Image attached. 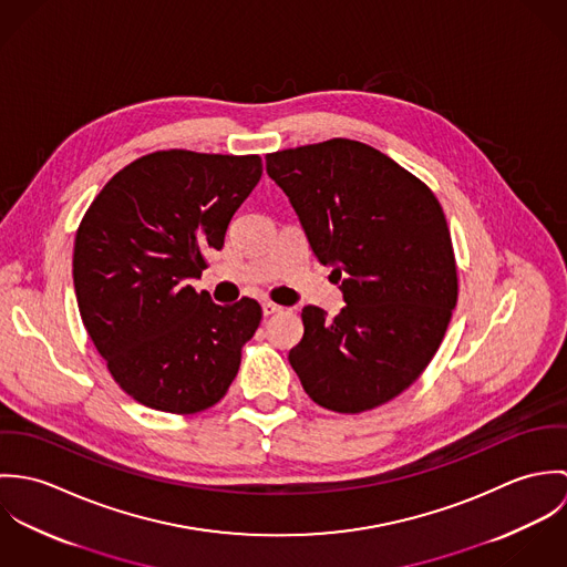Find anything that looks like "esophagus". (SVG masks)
<instances>
[{"label":"esophagus","instance_id":"34e87169","mask_svg":"<svg viewBox=\"0 0 567 567\" xmlns=\"http://www.w3.org/2000/svg\"><path fill=\"white\" fill-rule=\"evenodd\" d=\"M261 310H264V317H270V315H279L284 308L277 306V303H272V301H264V303H261Z\"/></svg>","mask_w":567,"mask_h":567}]
</instances>
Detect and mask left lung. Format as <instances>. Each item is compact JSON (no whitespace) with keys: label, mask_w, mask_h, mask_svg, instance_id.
I'll return each instance as SVG.
<instances>
[{"label":"left lung","mask_w":567,"mask_h":567,"mask_svg":"<svg viewBox=\"0 0 567 567\" xmlns=\"http://www.w3.org/2000/svg\"><path fill=\"white\" fill-rule=\"evenodd\" d=\"M344 308L301 312L288 360L306 393L333 412H364L405 391L434 358L458 297L445 214L432 189L384 153L353 142L266 155Z\"/></svg>","instance_id":"left-lung-1"}]
</instances>
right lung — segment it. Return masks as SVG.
<instances>
[{"instance_id":"right-lung-1","label":"right lung","mask_w":567,"mask_h":567,"mask_svg":"<svg viewBox=\"0 0 567 567\" xmlns=\"http://www.w3.org/2000/svg\"><path fill=\"white\" fill-rule=\"evenodd\" d=\"M261 176L257 155L159 151L120 169L95 196L74 244L82 323L113 380L140 404L194 414L218 404L261 321L244 297L196 292L209 248Z\"/></svg>"}]
</instances>
